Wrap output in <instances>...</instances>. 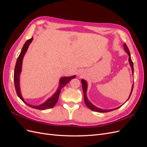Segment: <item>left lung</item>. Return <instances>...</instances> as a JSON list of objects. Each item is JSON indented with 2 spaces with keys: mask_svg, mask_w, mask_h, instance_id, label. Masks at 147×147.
Here are the masks:
<instances>
[{
  "mask_svg": "<svg viewBox=\"0 0 147 147\" xmlns=\"http://www.w3.org/2000/svg\"><path fill=\"white\" fill-rule=\"evenodd\" d=\"M124 50L126 51V52L127 53V55H129V64H130V65L131 67V69H132V74H134V67H133V63L132 61V59H131V55H130V52H129V49L126 45V43L124 44ZM82 88H83V94H84V102H85V104L86 105V106L88 107L91 109V110L92 111H94V112H110V111H112V110H116V109H118V108H119L120 107H117V108H115V109H111V110H103V109H99L98 107H96L95 105H93L91 103L90 101H89V100L87 98V96H86V91H87V86H88V84H87V83L84 80L82 79ZM133 86H134V84H132V90H131V94H130V96L129 97L128 99H129V97L131 95V93L132 92V90H133ZM127 99V100H128Z\"/></svg>",
  "mask_w": 147,
  "mask_h": 147,
  "instance_id": "left-lung-1",
  "label": "left lung"
}]
</instances>
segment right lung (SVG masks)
Masks as SVG:
<instances>
[{
    "mask_svg": "<svg viewBox=\"0 0 147 147\" xmlns=\"http://www.w3.org/2000/svg\"><path fill=\"white\" fill-rule=\"evenodd\" d=\"M32 40H33V38H31L25 42L24 45H23V48H22L21 51L20 53V55H19L18 57V59H17L15 67V72H14L15 87V90H16V94H17L18 96L23 101L24 103H25L26 105H28V106L30 107H32L33 109H38V110H45L47 109L53 108V107L56 105L57 100H58L59 96L61 89L63 88L67 83H69V82L73 78H75L76 76L74 75V76H72V77L61 78L60 80H59V87H58V88H57V90L56 91V92L51 97H50V98H49L47 101H45L44 103L42 104L41 105H31L28 104L27 102H26L24 100V99L23 98V97H22L21 94L20 86V73L21 72L22 63H23V59L24 56L25 55V53H26V51H27L28 48L30 45V43H31V42L32 41Z\"/></svg>",
    "mask_w": 147,
    "mask_h": 147,
    "instance_id": "right-lung-1",
    "label": "right lung"
}]
</instances>
